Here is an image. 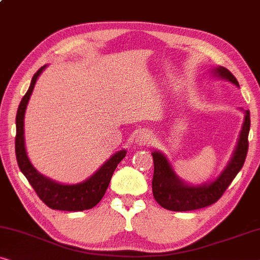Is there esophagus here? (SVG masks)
I'll return each instance as SVG.
<instances>
[{"label": "esophagus", "mask_w": 260, "mask_h": 260, "mask_svg": "<svg viewBox=\"0 0 260 260\" xmlns=\"http://www.w3.org/2000/svg\"><path fill=\"white\" fill-rule=\"evenodd\" d=\"M153 141V135L147 131H142L135 137V142L139 146H147Z\"/></svg>", "instance_id": "34e87169"}]
</instances>
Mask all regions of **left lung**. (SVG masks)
<instances>
[{
	"label": "left lung",
	"instance_id": "obj_1",
	"mask_svg": "<svg viewBox=\"0 0 260 260\" xmlns=\"http://www.w3.org/2000/svg\"><path fill=\"white\" fill-rule=\"evenodd\" d=\"M214 78L225 80L239 88V83L229 69L215 67L211 71ZM243 111V109H241ZM238 141L228 165L214 180L200 185H191L181 180L173 170L167 156L160 151L152 152L154 162L152 189L153 196L160 206L170 211L181 212L203 208L218 202L236 175L243 167L248 149V132H250V111H245Z\"/></svg>",
	"mask_w": 260,
	"mask_h": 260
}]
</instances>
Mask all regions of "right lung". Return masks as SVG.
Wrapping results in <instances>:
<instances>
[{
  "label": "right lung",
  "mask_w": 260,
  "mask_h": 260,
  "mask_svg": "<svg viewBox=\"0 0 260 260\" xmlns=\"http://www.w3.org/2000/svg\"><path fill=\"white\" fill-rule=\"evenodd\" d=\"M47 68L43 66L32 76L30 86L20 102L16 114V139L15 152L17 164L22 173L28 179L29 184L38 193L39 198L47 206L60 211H85L100 203L105 196L112 175L116 166L126 156V149L116 152L93 175L79 184H61L45 177L32 166L25 151L24 141V114L34 86L39 76Z\"/></svg>",
  "instance_id": "1"
}]
</instances>
